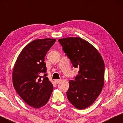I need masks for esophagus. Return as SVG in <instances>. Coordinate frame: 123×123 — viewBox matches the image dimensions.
Instances as JSON below:
<instances>
[{"label":"esophagus","instance_id":"1","mask_svg":"<svg viewBox=\"0 0 123 123\" xmlns=\"http://www.w3.org/2000/svg\"><path fill=\"white\" fill-rule=\"evenodd\" d=\"M61 82V80H55V82L56 83H59V82Z\"/></svg>","mask_w":123,"mask_h":123}]
</instances>
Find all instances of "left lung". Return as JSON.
<instances>
[{"instance_id":"1","label":"left lung","mask_w":123,"mask_h":123,"mask_svg":"<svg viewBox=\"0 0 123 123\" xmlns=\"http://www.w3.org/2000/svg\"><path fill=\"white\" fill-rule=\"evenodd\" d=\"M59 42L74 67L79 68L74 80L69 82L67 98L80 110L90 106L98 97L104 84V62L94 46L80 37L60 39Z\"/></svg>"}]
</instances>
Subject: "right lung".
<instances>
[{"label":"right lung","mask_w":123,"mask_h":123,"mask_svg":"<svg viewBox=\"0 0 123 123\" xmlns=\"http://www.w3.org/2000/svg\"><path fill=\"white\" fill-rule=\"evenodd\" d=\"M55 41L50 38L33 40L21 50L13 68L12 81L15 90L25 102L35 109L44 106L53 92L44 61ZM42 74L44 75L43 79Z\"/></svg>","instance_id":"obj_1"}]
</instances>
